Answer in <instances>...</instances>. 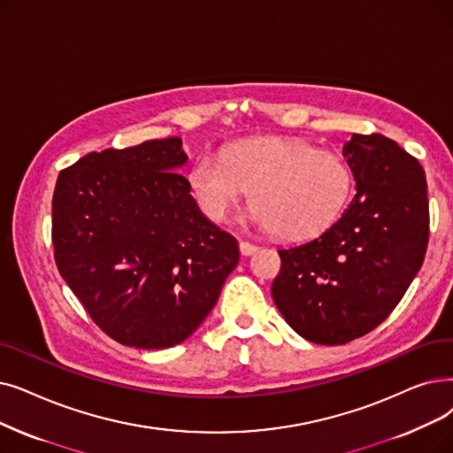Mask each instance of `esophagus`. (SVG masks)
<instances>
[{
    "label": "esophagus",
    "mask_w": 453,
    "mask_h": 453,
    "mask_svg": "<svg viewBox=\"0 0 453 453\" xmlns=\"http://www.w3.org/2000/svg\"><path fill=\"white\" fill-rule=\"evenodd\" d=\"M239 248H241V253H242V255H253L255 251H257V246L248 242V241H241Z\"/></svg>",
    "instance_id": "34e87169"
}]
</instances>
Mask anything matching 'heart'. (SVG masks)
<instances>
[{
    "label": "heart",
    "instance_id": "b5f03b06",
    "mask_svg": "<svg viewBox=\"0 0 453 453\" xmlns=\"http://www.w3.org/2000/svg\"><path fill=\"white\" fill-rule=\"evenodd\" d=\"M196 202L211 220L226 222L248 198L253 220L283 239H307L335 222L353 188L341 155L296 139L246 141L203 153L188 173Z\"/></svg>",
    "mask_w": 453,
    "mask_h": 453
}]
</instances>
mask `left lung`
Segmentation results:
<instances>
[{
    "label": "left lung",
    "instance_id": "1",
    "mask_svg": "<svg viewBox=\"0 0 453 453\" xmlns=\"http://www.w3.org/2000/svg\"><path fill=\"white\" fill-rule=\"evenodd\" d=\"M342 155L357 194L317 239L278 250L272 298L303 339L339 346L378 327L418 273L429 241L426 173L380 133L357 134Z\"/></svg>",
    "mask_w": 453,
    "mask_h": 453
}]
</instances>
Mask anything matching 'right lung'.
Masks as SVG:
<instances>
[{"mask_svg":"<svg viewBox=\"0 0 453 453\" xmlns=\"http://www.w3.org/2000/svg\"><path fill=\"white\" fill-rule=\"evenodd\" d=\"M180 136L92 151L61 170L51 241L58 273L105 335L161 349L200 327L239 263L178 173Z\"/></svg>","mask_w":453,"mask_h":453,"instance_id":"1","label":"right lung"}]
</instances>
